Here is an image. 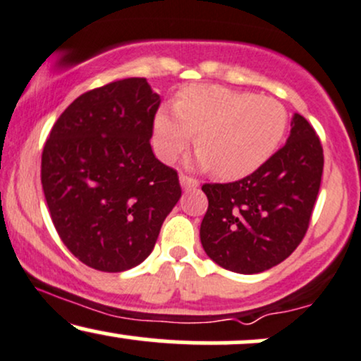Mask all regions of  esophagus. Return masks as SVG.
<instances>
[{
	"label": "esophagus",
	"instance_id": "esophagus-1",
	"mask_svg": "<svg viewBox=\"0 0 361 361\" xmlns=\"http://www.w3.org/2000/svg\"><path fill=\"white\" fill-rule=\"evenodd\" d=\"M180 183L183 186L185 190H195L198 186V181L195 180L192 176H186V175H181L180 176Z\"/></svg>",
	"mask_w": 361,
	"mask_h": 361
}]
</instances>
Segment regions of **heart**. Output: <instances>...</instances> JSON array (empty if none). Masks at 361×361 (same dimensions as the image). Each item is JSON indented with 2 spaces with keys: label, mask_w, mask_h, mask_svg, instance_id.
<instances>
[{
  "label": "heart",
  "mask_w": 361,
  "mask_h": 361,
  "mask_svg": "<svg viewBox=\"0 0 361 361\" xmlns=\"http://www.w3.org/2000/svg\"><path fill=\"white\" fill-rule=\"evenodd\" d=\"M287 111L279 102L219 85H193L178 97L175 109L154 118V144L173 161L192 142L215 176L235 180L263 166L279 149Z\"/></svg>",
  "instance_id": "obj_1"
}]
</instances>
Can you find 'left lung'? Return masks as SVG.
I'll list each match as a JSON object with an SVG mask.
<instances>
[{"label":"left lung","instance_id":"left-lung-1","mask_svg":"<svg viewBox=\"0 0 361 361\" xmlns=\"http://www.w3.org/2000/svg\"><path fill=\"white\" fill-rule=\"evenodd\" d=\"M322 168L321 140L295 114L287 144L263 166L233 183H205L200 239L209 258L244 275L287 259L309 229Z\"/></svg>","mask_w":361,"mask_h":361}]
</instances>
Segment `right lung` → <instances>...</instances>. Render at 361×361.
<instances>
[{
	"label": "right lung",
	"instance_id": "right-lung-1",
	"mask_svg": "<svg viewBox=\"0 0 361 361\" xmlns=\"http://www.w3.org/2000/svg\"><path fill=\"white\" fill-rule=\"evenodd\" d=\"M159 103L146 78L109 82L78 97L45 140L40 178L54 227L94 270L142 263L181 197L176 169L149 142Z\"/></svg>",
	"mask_w": 361,
	"mask_h": 361
}]
</instances>
